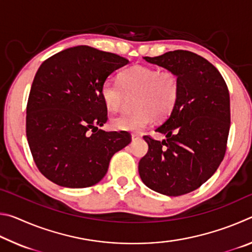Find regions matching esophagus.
Here are the masks:
<instances>
[{"label": "esophagus", "instance_id": "esophagus-1", "mask_svg": "<svg viewBox=\"0 0 252 252\" xmlns=\"http://www.w3.org/2000/svg\"><path fill=\"white\" fill-rule=\"evenodd\" d=\"M131 138H132V141H135V140L140 139V135H139V134H134V133H132Z\"/></svg>", "mask_w": 252, "mask_h": 252}]
</instances>
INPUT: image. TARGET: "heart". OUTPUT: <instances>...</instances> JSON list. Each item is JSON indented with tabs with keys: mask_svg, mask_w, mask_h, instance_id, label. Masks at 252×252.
Segmentation results:
<instances>
[{
	"mask_svg": "<svg viewBox=\"0 0 252 252\" xmlns=\"http://www.w3.org/2000/svg\"><path fill=\"white\" fill-rule=\"evenodd\" d=\"M120 85L106 80L101 85V99L105 108L112 112L120 111L126 97H134L133 113L112 119L113 129L127 132H141L157 119L163 121L176 109L180 84L172 71L158 67L136 65L123 71L119 76Z\"/></svg>",
	"mask_w": 252,
	"mask_h": 252,
	"instance_id": "obj_1",
	"label": "heart"
}]
</instances>
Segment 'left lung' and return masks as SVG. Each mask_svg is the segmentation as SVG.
Listing matches in <instances>:
<instances>
[{"instance_id": "1", "label": "left lung", "mask_w": 252, "mask_h": 252, "mask_svg": "<svg viewBox=\"0 0 252 252\" xmlns=\"http://www.w3.org/2000/svg\"><path fill=\"white\" fill-rule=\"evenodd\" d=\"M147 62L176 73L180 84L176 109L156 130L167 140L144 135L149 150L139 162L144 185L178 197L198 189L223 160L230 129V95L222 75L190 51H170Z\"/></svg>"}]
</instances>
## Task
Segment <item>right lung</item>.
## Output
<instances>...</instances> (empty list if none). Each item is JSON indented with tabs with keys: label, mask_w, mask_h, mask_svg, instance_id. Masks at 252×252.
<instances>
[{
	"label": "right lung",
	"mask_w": 252,
	"mask_h": 252,
	"mask_svg": "<svg viewBox=\"0 0 252 252\" xmlns=\"http://www.w3.org/2000/svg\"><path fill=\"white\" fill-rule=\"evenodd\" d=\"M127 63L118 54L79 45L39 67L27 105V138L37 169L50 181L66 188L95 185L114 153L131 142L126 131L97 127L108 120L101 85Z\"/></svg>",
	"instance_id": "obj_1"
}]
</instances>
